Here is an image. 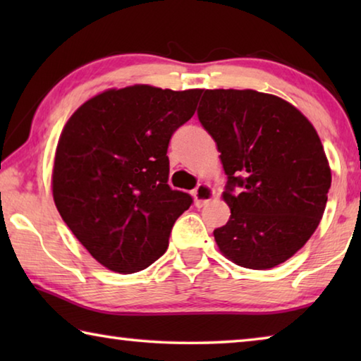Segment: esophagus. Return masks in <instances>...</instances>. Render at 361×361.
Instances as JSON below:
<instances>
[{
    "label": "esophagus",
    "instance_id": "1",
    "mask_svg": "<svg viewBox=\"0 0 361 361\" xmlns=\"http://www.w3.org/2000/svg\"><path fill=\"white\" fill-rule=\"evenodd\" d=\"M192 195H194L195 205L204 207L213 199V195H215V189H213L210 185H207V183H200V185H197V188L192 191Z\"/></svg>",
    "mask_w": 361,
    "mask_h": 361
}]
</instances>
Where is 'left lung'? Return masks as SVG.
I'll use <instances>...</instances> for the list:
<instances>
[{
	"mask_svg": "<svg viewBox=\"0 0 361 361\" xmlns=\"http://www.w3.org/2000/svg\"><path fill=\"white\" fill-rule=\"evenodd\" d=\"M197 116L216 142L231 218L213 231L226 258L271 269L310 239L331 170L319 133L291 103L252 89L204 90Z\"/></svg>",
	"mask_w": 361,
	"mask_h": 361,
	"instance_id": "8db88e82",
	"label": "left lung"
}]
</instances>
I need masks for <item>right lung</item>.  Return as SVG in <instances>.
<instances>
[{"mask_svg":"<svg viewBox=\"0 0 361 361\" xmlns=\"http://www.w3.org/2000/svg\"><path fill=\"white\" fill-rule=\"evenodd\" d=\"M200 94L145 84L109 89L65 124L52 170L54 202L76 239L109 271L151 266L191 207V195L169 186L167 148L192 118Z\"/></svg>","mask_w":361,"mask_h":361,"instance_id":"obj_1","label":"right lung"}]
</instances>
